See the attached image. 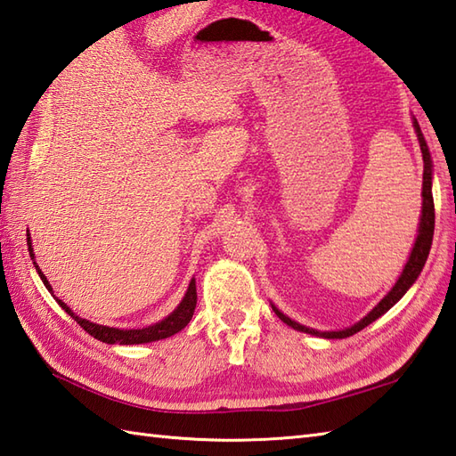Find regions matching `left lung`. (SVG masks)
Returning a JSON list of instances; mask_svg holds the SVG:
<instances>
[{
    "mask_svg": "<svg viewBox=\"0 0 456 456\" xmlns=\"http://www.w3.org/2000/svg\"><path fill=\"white\" fill-rule=\"evenodd\" d=\"M413 127L415 133H418V139H419V147H421V154H423V208H421V219H419V229H418V239H415V245L411 248V255L408 258V263L403 266V273L398 278V282L394 284V288L390 289L388 294L382 297V302L378 304L370 314H366L361 322L354 323L353 327L343 329V331H315V329H309L305 325H299L292 319L286 317L280 309H274V314L282 319V322L289 327H294L296 331H302V333H309V335H317V337H325V338H345V337H351L354 333L361 331L366 325H370L372 322H376L378 317L384 315L386 312L392 305H395L402 299V296L408 292L411 288V284L418 280V276L421 274V270L425 266V260L429 256V250H431V240H433V229H435V206H433V191H431V178H433V164H431V154L428 149V142L423 139V133L419 129V123L418 119H413Z\"/></svg>",
    "mask_w": 456,
    "mask_h": 456,
    "instance_id": "8db88e82",
    "label": "left lung"
}]
</instances>
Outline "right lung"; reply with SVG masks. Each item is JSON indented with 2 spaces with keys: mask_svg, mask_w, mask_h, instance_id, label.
I'll use <instances>...</instances> for the list:
<instances>
[{
  "mask_svg": "<svg viewBox=\"0 0 456 456\" xmlns=\"http://www.w3.org/2000/svg\"><path fill=\"white\" fill-rule=\"evenodd\" d=\"M27 245H28V253H31V258H35L33 255V248H31V237H27ZM38 276H41L43 284L46 286L48 292L53 294V288L48 284L46 276L41 273V268H38L37 263H33ZM58 305H61L64 312L70 315L76 323H78L86 333H90L94 338H98L102 343H110V345H141V343H152V341H160V338H167L176 335L178 331H182L183 327L190 323V319L193 315V309H196V302H198V294H196V280H191L190 286H188V292L183 296V299L180 302V305L174 309V312L164 317L162 322L154 323L151 327H142V329H118V327H105V325H98V323H92L88 319H82L76 315L70 307H68L62 299L54 297Z\"/></svg>",
  "mask_w": 456,
  "mask_h": 456,
  "instance_id": "obj_1",
  "label": "right lung"
}]
</instances>
